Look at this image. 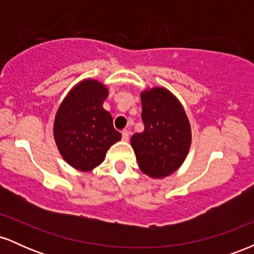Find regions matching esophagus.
<instances>
[{"label": "esophagus", "mask_w": 254, "mask_h": 254, "mask_svg": "<svg viewBox=\"0 0 254 254\" xmlns=\"http://www.w3.org/2000/svg\"><path fill=\"white\" fill-rule=\"evenodd\" d=\"M122 138H123V141H129V131L127 130L122 131Z\"/></svg>", "instance_id": "34e87169"}]
</instances>
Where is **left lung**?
<instances>
[{
	"label": "left lung",
	"mask_w": 254,
	"mask_h": 254,
	"mask_svg": "<svg viewBox=\"0 0 254 254\" xmlns=\"http://www.w3.org/2000/svg\"><path fill=\"white\" fill-rule=\"evenodd\" d=\"M141 99L144 130L133 133L131 145L144 174L165 178L176 172L188 155L190 123L178 99L167 89L147 90Z\"/></svg>",
	"instance_id": "1"
}]
</instances>
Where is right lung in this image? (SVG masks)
Masks as SVG:
<instances>
[{"label": "right lung", "instance_id": "right-lung-1", "mask_svg": "<svg viewBox=\"0 0 254 254\" xmlns=\"http://www.w3.org/2000/svg\"><path fill=\"white\" fill-rule=\"evenodd\" d=\"M107 88L86 80L70 90L55 118L54 135L61 155L76 170L87 172L104 161L106 151L122 138L112 116L103 107Z\"/></svg>", "mask_w": 254, "mask_h": 254}]
</instances>
